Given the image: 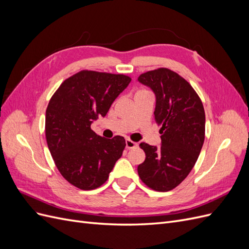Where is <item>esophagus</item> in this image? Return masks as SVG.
Wrapping results in <instances>:
<instances>
[{
	"mask_svg": "<svg viewBox=\"0 0 249 249\" xmlns=\"http://www.w3.org/2000/svg\"><path fill=\"white\" fill-rule=\"evenodd\" d=\"M138 146V143L137 142H134L130 139H126L125 140V147L127 149H131V148H136Z\"/></svg>",
	"mask_w": 249,
	"mask_h": 249,
	"instance_id": "1",
	"label": "esophagus"
}]
</instances>
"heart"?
Wrapping results in <instances>:
<instances>
[{
    "label": "heart",
    "mask_w": 249,
    "mask_h": 249,
    "mask_svg": "<svg viewBox=\"0 0 249 249\" xmlns=\"http://www.w3.org/2000/svg\"><path fill=\"white\" fill-rule=\"evenodd\" d=\"M142 91H145V90H139V91H138V92H142Z\"/></svg>",
    "instance_id": "b5f03b06"
}]
</instances>
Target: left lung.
I'll return each instance as SVG.
<instances>
[{
	"label": "left lung",
	"mask_w": 249,
	"mask_h": 249,
	"mask_svg": "<svg viewBox=\"0 0 249 249\" xmlns=\"http://www.w3.org/2000/svg\"><path fill=\"white\" fill-rule=\"evenodd\" d=\"M138 81L156 94L154 114L162 140L161 147L140 143L145 160L138 175L150 189L166 192L182 183L197 161L205 141V109L189 82L169 69L141 73Z\"/></svg>",
	"instance_id": "obj_1"
}]
</instances>
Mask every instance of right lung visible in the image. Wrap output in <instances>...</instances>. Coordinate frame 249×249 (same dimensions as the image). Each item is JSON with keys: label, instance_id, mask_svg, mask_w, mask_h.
<instances>
[{"label": "right lung", "instance_id": "add662e5", "mask_svg": "<svg viewBox=\"0 0 249 249\" xmlns=\"http://www.w3.org/2000/svg\"><path fill=\"white\" fill-rule=\"evenodd\" d=\"M123 73L81 71L66 79L51 97L46 112V138L61 176L82 190L101 187L123 155L122 136L106 139L91 130L130 84Z\"/></svg>", "mask_w": 249, "mask_h": 249}]
</instances>
